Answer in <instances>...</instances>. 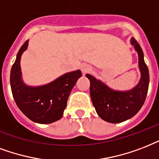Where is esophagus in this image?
Masks as SVG:
<instances>
[{"label": "esophagus", "instance_id": "34e87169", "mask_svg": "<svg viewBox=\"0 0 159 159\" xmlns=\"http://www.w3.org/2000/svg\"><path fill=\"white\" fill-rule=\"evenodd\" d=\"M80 69L84 74L88 73V72H89V71L92 70V69H91V66H89V65H87V64H83V65L81 66Z\"/></svg>", "mask_w": 159, "mask_h": 159}]
</instances>
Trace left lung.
<instances>
[{"mask_svg":"<svg viewBox=\"0 0 159 159\" xmlns=\"http://www.w3.org/2000/svg\"><path fill=\"white\" fill-rule=\"evenodd\" d=\"M131 44L139 55V67L141 73L139 82L134 89L128 91L114 90L102 81L86 74V77L90 81L91 100L97 114L109 123L117 124L131 119L142 108L147 96L149 84L148 69L139 44L134 38L131 39Z\"/></svg>","mask_w":159,"mask_h":159,"instance_id":"obj_1","label":"left lung"}]
</instances>
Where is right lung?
<instances>
[{"label": "right lung", "mask_w": 159, "mask_h": 159, "mask_svg": "<svg viewBox=\"0 0 159 159\" xmlns=\"http://www.w3.org/2000/svg\"><path fill=\"white\" fill-rule=\"evenodd\" d=\"M22 45L11 70V87L16 104L25 116L39 124H50L61 119L69 95L82 73L80 70L60 76L42 86H28L21 80L20 57L27 49Z\"/></svg>", "instance_id": "add662e5"}]
</instances>
